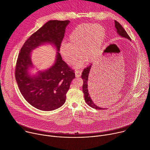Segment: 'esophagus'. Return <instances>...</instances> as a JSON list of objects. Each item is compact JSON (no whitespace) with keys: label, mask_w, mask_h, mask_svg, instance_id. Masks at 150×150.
Masks as SVG:
<instances>
[{"label":"esophagus","mask_w":150,"mask_h":150,"mask_svg":"<svg viewBox=\"0 0 150 150\" xmlns=\"http://www.w3.org/2000/svg\"><path fill=\"white\" fill-rule=\"evenodd\" d=\"M81 74H82V71H79V70L76 71H75V76H76V77H79V76H81Z\"/></svg>","instance_id":"esophagus-1"}]
</instances>
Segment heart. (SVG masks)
Here are the masks:
<instances>
[{
	"label": "heart",
	"instance_id": "obj_1",
	"mask_svg": "<svg viewBox=\"0 0 150 150\" xmlns=\"http://www.w3.org/2000/svg\"><path fill=\"white\" fill-rule=\"evenodd\" d=\"M105 37V30L101 25L87 23L80 24L69 35L67 45L60 46V54L69 65H74L79 54L81 59L76 68H81L85 61L92 62L98 56Z\"/></svg>",
	"mask_w": 150,
	"mask_h": 150
}]
</instances>
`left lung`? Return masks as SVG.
<instances>
[{"instance_id": "left-lung-1", "label": "left lung", "mask_w": 150, "mask_h": 150, "mask_svg": "<svg viewBox=\"0 0 150 150\" xmlns=\"http://www.w3.org/2000/svg\"><path fill=\"white\" fill-rule=\"evenodd\" d=\"M115 27L117 30V34L124 38H126L128 40H131V38L126 33V31L125 30V29L123 28V27L120 24V23H119L117 21H115ZM91 65H90L89 67H88L87 68H85L82 73V75H81V78L83 79V85H82V91L83 93L84 94V98H85V101L86 102V103L90 105L91 108L96 109H98V110H104V109H104V108H100V107H98L97 105H96L94 102L92 101L89 93H88V75H89V73L91 68Z\"/></svg>"}]
</instances>
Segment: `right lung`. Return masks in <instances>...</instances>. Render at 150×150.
Segmentation results:
<instances>
[{
  "mask_svg": "<svg viewBox=\"0 0 150 150\" xmlns=\"http://www.w3.org/2000/svg\"><path fill=\"white\" fill-rule=\"evenodd\" d=\"M69 23V20L48 21L26 40L19 53L15 73L18 86L25 100L40 110H54L65 103L70 84L75 78L74 71L62 60L59 53ZM45 43L56 47L55 62L47 70L30 76L28 69L33 66L30 52Z\"/></svg>",
  "mask_w": 150,
  "mask_h": 150,
  "instance_id": "obj_1",
  "label": "right lung"
}]
</instances>
